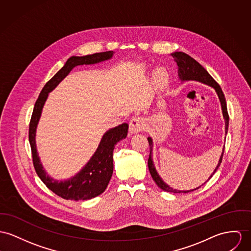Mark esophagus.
Returning a JSON list of instances; mask_svg holds the SVG:
<instances>
[{
    "label": "esophagus",
    "mask_w": 251,
    "mask_h": 251,
    "mask_svg": "<svg viewBox=\"0 0 251 251\" xmlns=\"http://www.w3.org/2000/svg\"><path fill=\"white\" fill-rule=\"evenodd\" d=\"M144 128V120L141 117H133L129 124V130L132 134H137L141 132Z\"/></svg>",
    "instance_id": "1"
}]
</instances>
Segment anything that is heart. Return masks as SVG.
<instances>
[{"mask_svg": "<svg viewBox=\"0 0 251 251\" xmlns=\"http://www.w3.org/2000/svg\"><path fill=\"white\" fill-rule=\"evenodd\" d=\"M153 80L157 87H163L168 81V74L163 68H156L153 73Z\"/></svg>", "mask_w": 251, "mask_h": 251, "instance_id": "b5f03b06", "label": "heart"}]
</instances>
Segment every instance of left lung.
<instances>
[{"mask_svg": "<svg viewBox=\"0 0 251 251\" xmlns=\"http://www.w3.org/2000/svg\"><path fill=\"white\" fill-rule=\"evenodd\" d=\"M171 55L173 56L174 60L176 63L177 66V75H178V80L183 83V82H187V81H197L200 83H202L204 85H207L209 87H211L212 89L215 90L217 96L219 97L220 103H221V107H222V113H223V117L225 119V132L226 135L227 134V130H228V122H229V116L227 114V108H226V97L225 95L221 89V87L219 86V84L213 79L212 76L208 74V72L199 63L197 62L194 58L189 56L188 54L181 52V51H176L171 53ZM149 141V146H150V154H149V159H148V167H149V171L150 174L154 180V182L157 184V186L166 191V192H170V193H188L194 190L199 189L201 186H202L205 182H207L211 177L213 175L216 173V171L218 170V168L220 167V164L222 162L223 159V155H224V151H225V146L223 148V152L220 156L219 162L215 168V170L213 171V173L210 175V176L208 177V179L202 183L201 186L196 187L195 189L191 190H177V189H174L173 187H171L170 185H168L159 176V174L157 173L155 166H154V160H153V138L151 136H149L148 138ZM226 139V137H225Z\"/></svg>", "mask_w": 251, "mask_h": 251, "instance_id": "obj_1", "label": "left lung"}]
</instances>
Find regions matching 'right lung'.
Here are the masks:
<instances>
[{
  "label": "right lung",
  "mask_w": 251,
  "mask_h": 251,
  "mask_svg": "<svg viewBox=\"0 0 251 251\" xmlns=\"http://www.w3.org/2000/svg\"><path fill=\"white\" fill-rule=\"evenodd\" d=\"M114 51H105L85 56H72L67 60L65 65L59 70L43 88L38 99L34 105L33 113L29 123V143L32 152L34 168L41 180L53 193L65 200L86 201L96 198L103 193L107 188L114 171L113 152L116 143L126 138L129 125L122 123L111 128L102 135L96 152L88 162L75 176L67 179H56L50 176L41 161L36 145V131L39 120L42 116L44 105L51 93L60 82L77 66L94 65L112 59Z\"/></svg>",
  "instance_id": "1"
}]
</instances>
